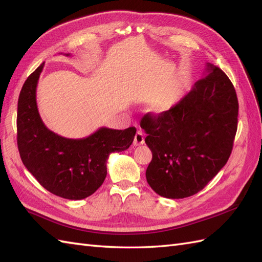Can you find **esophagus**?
Masks as SVG:
<instances>
[{"mask_svg": "<svg viewBox=\"0 0 262 262\" xmlns=\"http://www.w3.org/2000/svg\"><path fill=\"white\" fill-rule=\"evenodd\" d=\"M144 143V133L142 130H138L136 137H134V145H141Z\"/></svg>", "mask_w": 262, "mask_h": 262, "instance_id": "obj_1", "label": "esophagus"}]
</instances>
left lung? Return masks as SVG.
Listing matches in <instances>:
<instances>
[{
    "mask_svg": "<svg viewBox=\"0 0 262 262\" xmlns=\"http://www.w3.org/2000/svg\"><path fill=\"white\" fill-rule=\"evenodd\" d=\"M203 73L169 110L146 114L141 120L153 154L147 184L169 199L199 192L224 167L233 149L238 117L235 89L212 63Z\"/></svg>",
    "mask_w": 262,
    "mask_h": 262,
    "instance_id": "left-lung-1",
    "label": "left lung"
}]
</instances>
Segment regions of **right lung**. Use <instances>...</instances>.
Here are the masks:
<instances>
[{
  "label": "right lung",
  "instance_id": "obj_1",
  "mask_svg": "<svg viewBox=\"0 0 262 262\" xmlns=\"http://www.w3.org/2000/svg\"><path fill=\"white\" fill-rule=\"evenodd\" d=\"M43 66L28 76L19 94L17 145L21 162L51 193L69 200L85 199L104 182L109 155L128 149L137 129L102 126L83 139H67L50 131L41 120L36 101Z\"/></svg>",
  "mask_w": 262,
  "mask_h": 262
}]
</instances>
